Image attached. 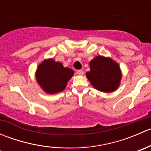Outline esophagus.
I'll return each instance as SVG.
<instances>
[{"label":"esophagus","instance_id":"1","mask_svg":"<svg viewBox=\"0 0 151 151\" xmlns=\"http://www.w3.org/2000/svg\"><path fill=\"white\" fill-rule=\"evenodd\" d=\"M77 74H78V75H83V74H84V71H83V70H77Z\"/></svg>","mask_w":151,"mask_h":151}]
</instances>
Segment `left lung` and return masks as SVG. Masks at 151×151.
Masks as SVG:
<instances>
[{"instance_id":"8db88e82","label":"left lung","mask_w":151,"mask_h":151,"mask_svg":"<svg viewBox=\"0 0 151 151\" xmlns=\"http://www.w3.org/2000/svg\"><path fill=\"white\" fill-rule=\"evenodd\" d=\"M86 77L92 86L104 93H112L120 86L122 73L117 62L111 58L99 55L89 63Z\"/></svg>"}]
</instances>
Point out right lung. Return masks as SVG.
I'll list each match as a JSON object with an SVG mask.
<instances>
[{"label": "right lung", "mask_w": 151, "mask_h": 151, "mask_svg": "<svg viewBox=\"0 0 151 151\" xmlns=\"http://www.w3.org/2000/svg\"><path fill=\"white\" fill-rule=\"evenodd\" d=\"M74 71L64 67L54 59H45L37 67L36 80L39 86L48 94H55L63 91L67 83L74 75Z\"/></svg>", "instance_id": "1"}]
</instances>
